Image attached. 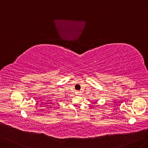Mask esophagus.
<instances>
[{"label": "esophagus", "mask_w": 148, "mask_h": 148, "mask_svg": "<svg viewBox=\"0 0 148 148\" xmlns=\"http://www.w3.org/2000/svg\"><path fill=\"white\" fill-rule=\"evenodd\" d=\"M77 95H81V92H79V91H77Z\"/></svg>", "instance_id": "1"}]
</instances>
